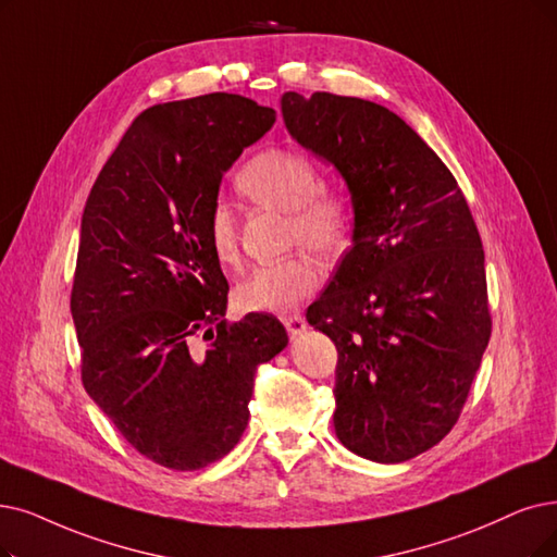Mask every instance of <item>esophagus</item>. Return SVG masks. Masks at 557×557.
<instances>
[{
	"instance_id": "obj_1",
	"label": "esophagus",
	"mask_w": 557,
	"mask_h": 557,
	"mask_svg": "<svg viewBox=\"0 0 557 557\" xmlns=\"http://www.w3.org/2000/svg\"><path fill=\"white\" fill-rule=\"evenodd\" d=\"M283 324H285L287 333H290V338H293V341H295V338H299L301 333H306V329H308V324H306V320H304L301 315H290V318H283Z\"/></svg>"
}]
</instances>
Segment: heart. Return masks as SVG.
<instances>
[{
  "label": "heart",
  "instance_id": "b5f03b06",
  "mask_svg": "<svg viewBox=\"0 0 557 557\" xmlns=\"http://www.w3.org/2000/svg\"><path fill=\"white\" fill-rule=\"evenodd\" d=\"M237 189L249 201L290 214L287 239L320 256L338 253L349 237V208L322 191V177L308 158L290 150L258 152L237 173ZM208 242L224 267L239 264V235L233 212L216 203L208 216ZM320 285V267L308 256L262 264L237 285L235 301L244 313H287Z\"/></svg>",
  "mask_w": 557,
  "mask_h": 557
}]
</instances>
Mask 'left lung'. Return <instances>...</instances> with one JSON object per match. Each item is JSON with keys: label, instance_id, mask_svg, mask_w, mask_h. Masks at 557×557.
I'll list each match as a JSON object with an SVG mask.
<instances>
[{"label": "left lung", "instance_id": "left-lung-1", "mask_svg": "<svg viewBox=\"0 0 557 557\" xmlns=\"http://www.w3.org/2000/svg\"><path fill=\"white\" fill-rule=\"evenodd\" d=\"M290 137L341 173L351 249L306 310L338 347L333 428L354 455L399 463L446 436L492 336L482 239L438 154L391 109L281 98Z\"/></svg>", "mask_w": 557, "mask_h": 557}]
</instances>
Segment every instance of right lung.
Instances as JSON below:
<instances>
[{"label": "right lung", "instance_id": "1", "mask_svg": "<svg viewBox=\"0 0 557 557\" xmlns=\"http://www.w3.org/2000/svg\"><path fill=\"white\" fill-rule=\"evenodd\" d=\"M274 121L235 94L154 104L86 198L71 297L82 382L132 448L173 471L237 446L256 368L287 347L272 315L224 320L228 281L208 242L221 177Z\"/></svg>", "mask_w": 557, "mask_h": 557}]
</instances>
